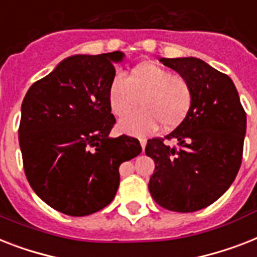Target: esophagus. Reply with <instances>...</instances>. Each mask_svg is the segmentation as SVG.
I'll use <instances>...</instances> for the list:
<instances>
[{
    "mask_svg": "<svg viewBox=\"0 0 257 257\" xmlns=\"http://www.w3.org/2000/svg\"><path fill=\"white\" fill-rule=\"evenodd\" d=\"M140 140V145H141V148H143V150L145 149V147H147V140L145 139H139Z\"/></svg>",
    "mask_w": 257,
    "mask_h": 257,
    "instance_id": "34e87169",
    "label": "esophagus"
}]
</instances>
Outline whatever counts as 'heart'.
Instances as JSON below:
<instances>
[{
	"mask_svg": "<svg viewBox=\"0 0 257 257\" xmlns=\"http://www.w3.org/2000/svg\"><path fill=\"white\" fill-rule=\"evenodd\" d=\"M140 99V110L127 115ZM108 103L122 133L143 136L158 126L170 129L185 120L193 105V88L181 75L156 63H143L126 78L116 75L108 88Z\"/></svg>",
	"mask_w": 257,
	"mask_h": 257,
	"instance_id": "b5f03b06",
	"label": "heart"
}]
</instances>
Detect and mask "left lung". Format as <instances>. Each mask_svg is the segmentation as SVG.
I'll use <instances>...</instances> for the list:
<instances>
[{
    "mask_svg": "<svg viewBox=\"0 0 257 257\" xmlns=\"http://www.w3.org/2000/svg\"><path fill=\"white\" fill-rule=\"evenodd\" d=\"M160 62L189 80L193 105L167 139L148 140L145 153L156 168L149 191L161 207L193 212L207 207L226 193L243 157L247 116L236 87L226 74L198 58H161Z\"/></svg>",
    "mask_w": 257,
    "mask_h": 257,
    "instance_id": "obj_1",
    "label": "left lung"
}]
</instances>
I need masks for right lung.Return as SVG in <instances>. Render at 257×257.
I'll return each mask as SVG.
<instances>
[{
    "instance_id": "add662e5",
    "label": "right lung",
    "mask_w": 257,
    "mask_h": 257,
    "mask_svg": "<svg viewBox=\"0 0 257 257\" xmlns=\"http://www.w3.org/2000/svg\"><path fill=\"white\" fill-rule=\"evenodd\" d=\"M121 51L72 55L31 85L21 107L26 178L50 207L85 216L113 201L118 168L141 153L139 140L109 137L116 118L108 88Z\"/></svg>"
}]
</instances>
